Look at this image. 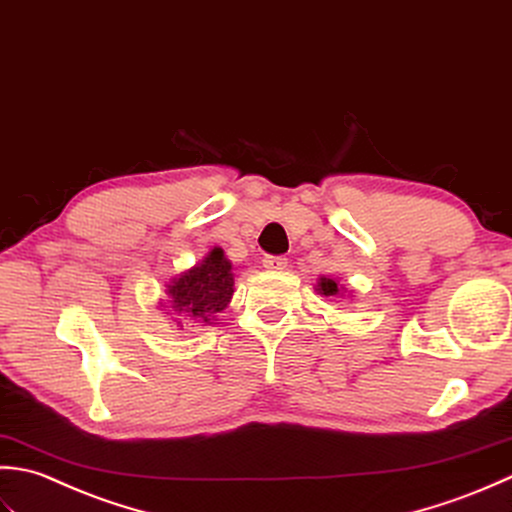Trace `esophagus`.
<instances>
[{
  "mask_svg": "<svg viewBox=\"0 0 512 512\" xmlns=\"http://www.w3.org/2000/svg\"><path fill=\"white\" fill-rule=\"evenodd\" d=\"M263 267L269 271H283V269H287V258L285 256H265Z\"/></svg>",
  "mask_w": 512,
  "mask_h": 512,
  "instance_id": "34e87169",
  "label": "esophagus"
}]
</instances>
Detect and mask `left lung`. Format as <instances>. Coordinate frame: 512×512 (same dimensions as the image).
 Returning a JSON list of instances; mask_svg holds the SVG:
<instances>
[{
  "instance_id": "obj_1",
  "label": "left lung",
  "mask_w": 512,
  "mask_h": 512,
  "mask_svg": "<svg viewBox=\"0 0 512 512\" xmlns=\"http://www.w3.org/2000/svg\"><path fill=\"white\" fill-rule=\"evenodd\" d=\"M316 291L320 296H344V291H347V287L344 285H340V280H336V278H327V276H320L318 278V283H316Z\"/></svg>"
}]
</instances>
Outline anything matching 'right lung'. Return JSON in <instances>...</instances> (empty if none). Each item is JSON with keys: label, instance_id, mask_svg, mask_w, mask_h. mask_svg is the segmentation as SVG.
Instances as JSON below:
<instances>
[{"label": "right lung", "instance_id": "right-lung-1", "mask_svg": "<svg viewBox=\"0 0 512 512\" xmlns=\"http://www.w3.org/2000/svg\"><path fill=\"white\" fill-rule=\"evenodd\" d=\"M165 294L170 298L168 305L174 316H187L194 322L210 325L232 302V263L225 258L221 247H212L194 267L176 274ZM181 320L183 318H176V327L183 329Z\"/></svg>", "mask_w": 512, "mask_h": 512}]
</instances>
